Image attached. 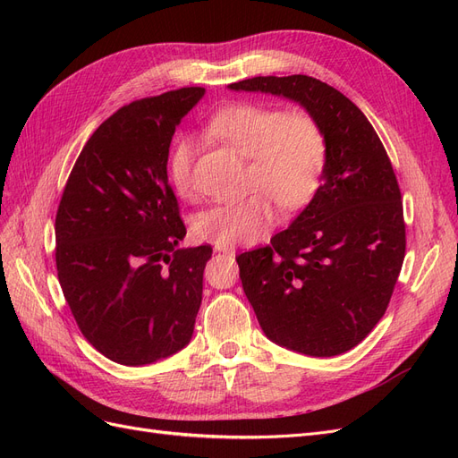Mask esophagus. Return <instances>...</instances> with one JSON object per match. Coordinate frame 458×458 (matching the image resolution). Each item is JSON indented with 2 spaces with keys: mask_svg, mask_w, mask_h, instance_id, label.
I'll list each match as a JSON object with an SVG mask.
<instances>
[{
  "mask_svg": "<svg viewBox=\"0 0 458 458\" xmlns=\"http://www.w3.org/2000/svg\"><path fill=\"white\" fill-rule=\"evenodd\" d=\"M214 250L219 254H225V256H234V246H219L216 244Z\"/></svg>",
  "mask_w": 458,
  "mask_h": 458,
  "instance_id": "34e87169",
  "label": "esophagus"
}]
</instances>
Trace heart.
<instances>
[{
    "label": "heart",
    "mask_w": 458,
    "mask_h": 458,
    "mask_svg": "<svg viewBox=\"0 0 458 458\" xmlns=\"http://www.w3.org/2000/svg\"><path fill=\"white\" fill-rule=\"evenodd\" d=\"M206 130L248 158L244 185L258 191L199 214L192 224L199 239L219 246L256 242L275 221L271 196L284 210H298L317 195L327 164V140L311 116L237 103L221 108ZM195 148L191 137H177L170 152L172 185L183 199L195 192L191 179Z\"/></svg>",
    "instance_id": "obj_1"
}]
</instances>
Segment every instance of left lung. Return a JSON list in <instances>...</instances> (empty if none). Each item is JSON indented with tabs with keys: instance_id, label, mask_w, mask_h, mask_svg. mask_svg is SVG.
<instances>
[{
	"instance_id": "1",
	"label": "left lung",
	"mask_w": 458,
	"mask_h": 458,
	"mask_svg": "<svg viewBox=\"0 0 458 458\" xmlns=\"http://www.w3.org/2000/svg\"><path fill=\"white\" fill-rule=\"evenodd\" d=\"M227 88L298 103L325 133L317 195L271 246L237 263L263 335L303 355H340L377 327L403 266V204L392 162L361 108L321 80L256 76Z\"/></svg>"
}]
</instances>
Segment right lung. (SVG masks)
<instances>
[{
    "mask_svg": "<svg viewBox=\"0 0 458 458\" xmlns=\"http://www.w3.org/2000/svg\"><path fill=\"white\" fill-rule=\"evenodd\" d=\"M206 93L130 103L93 131L55 219L57 273L81 335L110 361L141 367L183 350L202 301L210 246L179 248L185 225L168 185L175 126Z\"/></svg>",
    "mask_w": 458,
    "mask_h": 458,
    "instance_id": "obj_1",
    "label": "right lung"
}]
</instances>
